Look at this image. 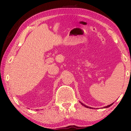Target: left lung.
I'll list each match as a JSON object with an SVG mask.
<instances>
[{
    "instance_id": "8db88e82",
    "label": "left lung",
    "mask_w": 131,
    "mask_h": 131,
    "mask_svg": "<svg viewBox=\"0 0 131 131\" xmlns=\"http://www.w3.org/2000/svg\"><path fill=\"white\" fill-rule=\"evenodd\" d=\"M80 103L82 104V105H83V106H85V107H87V108H91V107H88V106H87V105H85V104H83V103ZM113 104H111L110 105H107V106L105 107L104 108H108V107H110V106H111V105H112Z\"/></svg>"
}]
</instances>
